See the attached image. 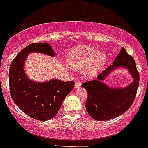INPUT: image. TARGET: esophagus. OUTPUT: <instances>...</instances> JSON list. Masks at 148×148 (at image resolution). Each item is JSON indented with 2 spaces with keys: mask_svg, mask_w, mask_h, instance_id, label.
<instances>
[{
  "mask_svg": "<svg viewBox=\"0 0 148 148\" xmlns=\"http://www.w3.org/2000/svg\"><path fill=\"white\" fill-rule=\"evenodd\" d=\"M81 86H82V84H81V82H79V81H77V82H75V87H81Z\"/></svg>",
  "mask_w": 148,
  "mask_h": 148,
  "instance_id": "esophagus-1",
  "label": "esophagus"
}]
</instances>
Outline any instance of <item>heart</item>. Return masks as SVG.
Here are the masks:
<instances>
[{
    "instance_id": "obj_1",
    "label": "heart",
    "mask_w": 148,
    "mask_h": 148,
    "mask_svg": "<svg viewBox=\"0 0 148 148\" xmlns=\"http://www.w3.org/2000/svg\"><path fill=\"white\" fill-rule=\"evenodd\" d=\"M105 53L89 46H78L69 52L66 61L75 70L84 67V74L89 78L95 76L107 62Z\"/></svg>"
}]
</instances>
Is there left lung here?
Segmentation results:
<instances>
[{"label": "left lung", "instance_id": "8db88e82", "mask_svg": "<svg viewBox=\"0 0 148 148\" xmlns=\"http://www.w3.org/2000/svg\"><path fill=\"white\" fill-rule=\"evenodd\" d=\"M127 68L134 78V82L124 89L110 88L101 81L114 68ZM96 80L88 81L82 84L87 92L86 110L93 119L106 121L121 116L133 104L139 84V73L136 62L124 47L113 61V64L98 75Z\"/></svg>", "mask_w": 148, "mask_h": 148}]
</instances>
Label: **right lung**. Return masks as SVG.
Masks as SVG:
<instances>
[{
    "label": "right lung",
    "mask_w": 148,
    "mask_h": 148,
    "mask_svg": "<svg viewBox=\"0 0 148 148\" xmlns=\"http://www.w3.org/2000/svg\"><path fill=\"white\" fill-rule=\"evenodd\" d=\"M32 52L55 56L48 43H33L22 49L10 65V95L16 105L27 116L39 121H47L58 113L63 101L73 90L75 82L53 79L36 83L29 80L23 71V66L27 55Z\"/></svg>",
    "instance_id": "obj_1"
}]
</instances>
